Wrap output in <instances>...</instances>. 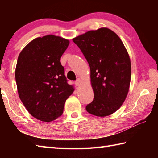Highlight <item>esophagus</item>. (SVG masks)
Instances as JSON below:
<instances>
[{"mask_svg": "<svg viewBox=\"0 0 158 158\" xmlns=\"http://www.w3.org/2000/svg\"><path fill=\"white\" fill-rule=\"evenodd\" d=\"M81 79H80V78H78L77 79L76 81H75V84L77 85H80V84H81Z\"/></svg>", "mask_w": 158, "mask_h": 158, "instance_id": "esophagus-1", "label": "esophagus"}]
</instances>
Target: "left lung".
Segmentation results:
<instances>
[{
    "label": "left lung",
    "instance_id": "8db88e82",
    "mask_svg": "<svg viewBox=\"0 0 158 158\" xmlns=\"http://www.w3.org/2000/svg\"><path fill=\"white\" fill-rule=\"evenodd\" d=\"M90 69L94 93L85 106L89 114L104 117L114 114L126 99L131 79V62L121 38L108 28L89 31L73 39Z\"/></svg>",
    "mask_w": 158,
    "mask_h": 158
}]
</instances>
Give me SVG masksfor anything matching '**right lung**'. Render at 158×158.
<instances>
[{"label":"right lung","instance_id":"add662e5","mask_svg":"<svg viewBox=\"0 0 158 158\" xmlns=\"http://www.w3.org/2000/svg\"><path fill=\"white\" fill-rule=\"evenodd\" d=\"M69 44L68 40L49 35L33 40L19 55L15 69L19 96L31 116L41 121L60 116L74 90L60 61Z\"/></svg>","mask_w":158,"mask_h":158}]
</instances>
